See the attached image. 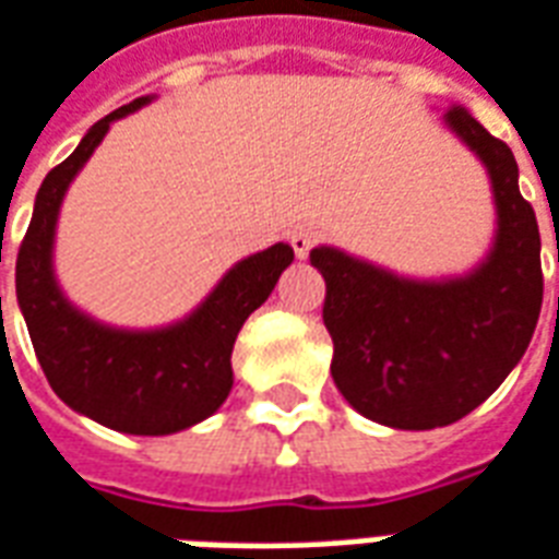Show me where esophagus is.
<instances>
[{"label": "esophagus", "instance_id": "esophagus-1", "mask_svg": "<svg viewBox=\"0 0 559 559\" xmlns=\"http://www.w3.org/2000/svg\"><path fill=\"white\" fill-rule=\"evenodd\" d=\"M313 242H317V234H313L311 227H293L290 230V246L296 251V258H308Z\"/></svg>", "mask_w": 559, "mask_h": 559}]
</instances>
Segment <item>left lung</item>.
I'll return each mask as SVG.
<instances>
[{
	"instance_id": "1",
	"label": "left lung",
	"mask_w": 559,
	"mask_h": 559,
	"mask_svg": "<svg viewBox=\"0 0 559 559\" xmlns=\"http://www.w3.org/2000/svg\"><path fill=\"white\" fill-rule=\"evenodd\" d=\"M448 127L483 159L495 189L498 237L477 272L429 284L337 248L311 251L325 278L334 384L355 412L394 429L448 427L489 400L522 361L543 311V242L515 156L459 106Z\"/></svg>"
}]
</instances>
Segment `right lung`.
<instances>
[{
	"instance_id": "1",
	"label": "right lung",
	"mask_w": 559,
	"mask_h": 559,
	"mask_svg": "<svg viewBox=\"0 0 559 559\" xmlns=\"http://www.w3.org/2000/svg\"><path fill=\"white\" fill-rule=\"evenodd\" d=\"M147 97L97 121L68 159L40 183L35 213L16 251V301L52 391L91 420L130 436H168L204 420L230 394V353L248 320L293 263L287 242L227 272L189 320L163 332H115L88 320L52 278V234L70 180L88 163L111 121L142 109Z\"/></svg>"
}]
</instances>
